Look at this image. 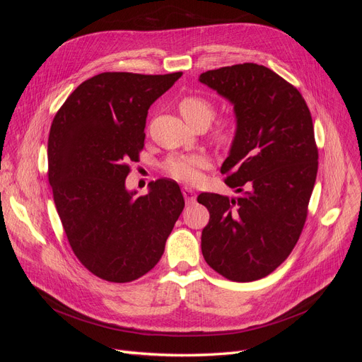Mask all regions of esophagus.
Wrapping results in <instances>:
<instances>
[{
    "instance_id": "34e87169",
    "label": "esophagus",
    "mask_w": 362,
    "mask_h": 362,
    "mask_svg": "<svg viewBox=\"0 0 362 362\" xmlns=\"http://www.w3.org/2000/svg\"><path fill=\"white\" fill-rule=\"evenodd\" d=\"M182 194H184V199L187 204H193L196 199V193L193 189L190 187H182Z\"/></svg>"
}]
</instances>
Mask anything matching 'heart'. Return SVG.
Wrapping results in <instances>:
<instances>
[{"mask_svg":"<svg viewBox=\"0 0 362 362\" xmlns=\"http://www.w3.org/2000/svg\"><path fill=\"white\" fill-rule=\"evenodd\" d=\"M182 117L187 120L192 127L208 125L216 113V108L211 100L202 95H189L184 96L178 104ZM234 120L231 117L222 119L216 125L214 137L221 144H228L234 136ZM210 166V158L205 154H189V156H175L168 158L164 163V170H166L172 178L192 182L201 177V170Z\"/></svg>","mask_w":362,"mask_h":362,"instance_id":"heart-1","label":"heart"}]
</instances>
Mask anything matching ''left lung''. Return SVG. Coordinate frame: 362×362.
<instances>
[{
	"instance_id": "left-lung-1",
	"label": "left lung",
	"mask_w": 362,
	"mask_h": 362,
	"mask_svg": "<svg viewBox=\"0 0 362 362\" xmlns=\"http://www.w3.org/2000/svg\"><path fill=\"white\" fill-rule=\"evenodd\" d=\"M199 81L234 105L235 134L221 172L238 193H201L210 211L201 247L226 279L264 278L291 254L319 168L310 108L294 86L255 63L206 71Z\"/></svg>"
}]
</instances>
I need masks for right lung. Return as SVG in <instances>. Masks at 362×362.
Wrapping results in <instances>:
<instances>
[{
	"label": "right lung",
	"mask_w": 362,
	"mask_h": 362,
	"mask_svg": "<svg viewBox=\"0 0 362 362\" xmlns=\"http://www.w3.org/2000/svg\"><path fill=\"white\" fill-rule=\"evenodd\" d=\"M182 72H103L81 83L54 116L48 180L68 242L98 278L129 282L160 261L184 208L180 185L157 180L136 198L129 161L145 145L149 107Z\"/></svg>",
	"instance_id": "1"
}]
</instances>
